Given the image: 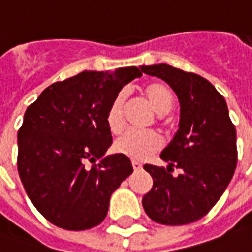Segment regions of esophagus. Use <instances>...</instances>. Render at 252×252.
<instances>
[{"mask_svg":"<svg viewBox=\"0 0 252 252\" xmlns=\"http://www.w3.org/2000/svg\"><path fill=\"white\" fill-rule=\"evenodd\" d=\"M132 167H133L135 171H139V170L143 169L142 163H139V162H136V160H133V162H132Z\"/></svg>","mask_w":252,"mask_h":252,"instance_id":"esophagus-1","label":"esophagus"}]
</instances>
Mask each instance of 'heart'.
<instances>
[{
    "instance_id": "heart-1",
    "label": "heart",
    "mask_w": 252,
    "mask_h": 252,
    "mask_svg": "<svg viewBox=\"0 0 252 252\" xmlns=\"http://www.w3.org/2000/svg\"><path fill=\"white\" fill-rule=\"evenodd\" d=\"M142 93L154 112L159 115V120L162 119V115H166L173 108L174 94L166 83L159 81L147 83L143 86ZM124 105L126 95L120 92L112 99L105 117L106 126L112 133H119L124 128ZM160 147L162 140L155 132L128 131L115 143V150L117 153L133 160H146L158 153Z\"/></svg>"
}]
</instances>
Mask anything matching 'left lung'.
Instances as JSON below:
<instances>
[{"mask_svg":"<svg viewBox=\"0 0 252 252\" xmlns=\"http://www.w3.org/2000/svg\"><path fill=\"white\" fill-rule=\"evenodd\" d=\"M140 70L169 83L181 105L180 128L160 154L167 169L144 164L154 185L143 197V208L159 224L194 222L221 197L238 163L236 129L227 102L209 81L194 72L164 63ZM174 168L180 175L171 174Z\"/></svg>","mask_w":252,"mask_h":252,"instance_id":"8db88e82","label":"left lung"}]
</instances>
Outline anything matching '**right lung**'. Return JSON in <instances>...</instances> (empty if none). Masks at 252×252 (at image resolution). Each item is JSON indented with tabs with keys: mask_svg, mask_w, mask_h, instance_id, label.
<instances>
[{
	"mask_svg": "<svg viewBox=\"0 0 252 252\" xmlns=\"http://www.w3.org/2000/svg\"><path fill=\"white\" fill-rule=\"evenodd\" d=\"M139 67L83 71L52 83L25 110L17 133V169L27 194L47 220L63 229L98 225L109 200L132 174L128 157H105L112 144L106 112Z\"/></svg>",
	"mask_w": 252,
	"mask_h": 252,
	"instance_id": "1",
	"label": "right lung"
}]
</instances>
